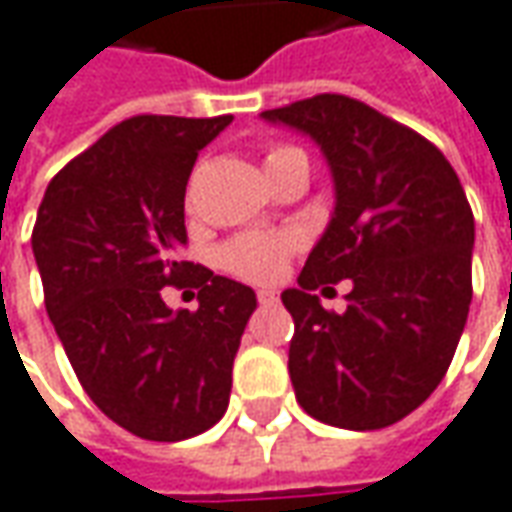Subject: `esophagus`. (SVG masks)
<instances>
[{
  "instance_id": "obj_1",
  "label": "esophagus",
  "mask_w": 512,
  "mask_h": 512,
  "mask_svg": "<svg viewBox=\"0 0 512 512\" xmlns=\"http://www.w3.org/2000/svg\"><path fill=\"white\" fill-rule=\"evenodd\" d=\"M257 300H260V306H274V303H277L280 297H277V291L260 289V291H257Z\"/></svg>"
}]
</instances>
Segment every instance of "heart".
<instances>
[{"instance_id":"heart-1","label":"heart","mask_w":512,"mask_h":512,"mask_svg":"<svg viewBox=\"0 0 512 512\" xmlns=\"http://www.w3.org/2000/svg\"><path fill=\"white\" fill-rule=\"evenodd\" d=\"M280 152H289V147H280L272 155H280ZM294 246H297L294 235H243L223 246L218 252V263L226 272L238 274L243 280L269 283L280 274L286 255Z\"/></svg>"}]
</instances>
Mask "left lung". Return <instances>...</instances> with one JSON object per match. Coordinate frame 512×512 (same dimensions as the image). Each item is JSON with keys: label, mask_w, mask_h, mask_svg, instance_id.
Instances as JSON below:
<instances>
[{"label": "left lung", "mask_w": 512, "mask_h": 512, "mask_svg": "<svg viewBox=\"0 0 512 512\" xmlns=\"http://www.w3.org/2000/svg\"><path fill=\"white\" fill-rule=\"evenodd\" d=\"M326 158L334 212L297 289L289 374L303 411L345 431L394 425L436 391L470 311L473 212L448 158L357 98L323 93L260 113ZM352 280L343 315L310 291Z\"/></svg>", "instance_id": "obj_1"}]
</instances>
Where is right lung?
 I'll return each instance as SVG.
<instances>
[{
    "label": "right lung",
    "mask_w": 512,
    "mask_h": 512,
    "mask_svg": "<svg viewBox=\"0 0 512 512\" xmlns=\"http://www.w3.org/2000/svg\"><path fill=\"white\" fill-rule=\"evenodd\" d=\"M229 124L232 115L121 121L50 181L33 226L47 314L81 388L152 442L221 422L257 309L249 286L203 266L198 310L172 312L160 297L195 268L181 257L186 181Z\"/></svg>",
    "instance_id": "obj_1"
}]
</instances>
